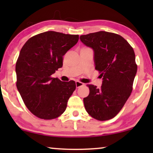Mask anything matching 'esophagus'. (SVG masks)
Wrapping results in <instances>:
<instances>
[{
    "label": "esophagus",
    "instance_id": "obj_1",
    "mask_svg": "<svg viewBox=\"0 0 153 153\" xmlns=\"http://www.w3.org/2000/svg\"><path fill=\"white\" fill-rule=\"evenodd\" d=\"M76 88H79L80 86H83V85H84V84H83V83H82V82H80L76 81Z\"/></svg>",
    "mask_w": 153,
    "mask_h": 153
}]
</instances>
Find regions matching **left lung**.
<instances>
[{
	"label": "left lung",
	"instance_id": "8db88e82",
	"mask_svg": "<svg viewBox=\"0 0 153 153\" xmlns=\"http://www.w3.org/2000/svg\"><path fill=\"white\" fill-rule=\"evenodd\" d=\"M79 38L92 48L95 69L102 77L100 89L88 85L90 93L84 98L85 108L96 120H111L123 108L132 91L137 72L134 49L122 36L105 31L82 35Z\"/></svg>",
	"mask_w": 153,
	"mask_h": 153
}]
</instances>
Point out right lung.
Segmentation results:
<instances>
[{"label":"right lung","mask_w":153,"mask_h":153,"mask_svg":"<svg viewBox=\"0 0 153 153\" xmlns=\"http://www.w3.org/2000/svg\"><path fill=\"white\" fill-rule=\"evenodd\" d=\"M78 40V35L48 31L30 38L21 49L15 66L16 86L25 106L36 117L53 120L65 111L76 82L51 76L62 67L63 56Z\"/></svg>","instance_id":"obj_1"}]
</instances>
